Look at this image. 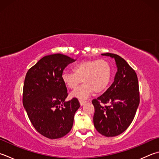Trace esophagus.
<instances>
[{
	"mask_svg": "<svg viewBox=\"0 0 159 159\" xmlns=\"http://www.w3.org/2000/svg\"><path fill=\"white\" fill-rule=\"evenodd\" d=\"M79 102H80V105H81V106H83V105L86 103L87 101H83V100H79Z\"/></svg>",
	"mask_w": 159,
	"mask_h": 159,
	"instance_id": "obj_1",
	"label": "esophagus"
}]
</instances>
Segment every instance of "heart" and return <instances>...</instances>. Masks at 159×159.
<instances>
[{"label":"heart","mask_w":159,"mask_h":159,"mask_svg":"<svg viewBox=\"0 0 159 159\" xmlns=\"http://www.w3.org/2000/svg\"><path fill=\"white\" fill-rule=\"evenodd\" d=\"M111 77V67L104 59L85 60L74 65L73 72L63 71L62 80L67 88L74 89L82 82L71 96L85 99L93 92L101 93L107 88Z\"/></svg>","instance_id":"heart-1"}]
</instances>
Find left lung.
I'll list each match as a JSON object with an SVG mask.
<instances>
[{
	"label": "left lung",
	"mask_w": 159,
	"mask_h": 159,
	"mask_svg": "<svg viewBox=\"0 0 159 159\" xmlns=\"http://www.w3.org/2000/svg\"><path fill=\"white\" fill-rule=\"evenodd\" d=\"M101 55L114 58L117 72L107 91L92 101L93 120L99 133L112 137L125 131L135 116L140 102L139 82L135 71L123 58L111 53Z\"/></svg>",
	"instance_id": "1"
}]
</instances>
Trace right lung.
Returning a JSON list of instances; mask_svg holds the SVG:
<instances>
[{
	"label": "right lung",
	"mask_w": 159,
	"mask_h": 159,
	"mask_svg": "<svg viewBox=\"0 0 159 159\" xmlns=\"http://www.w3.org/2000/svg\"><path fill=\"white\" fill-rule=\"evenodd\" d=\"M75 61L61 54L45 56L28 70L25 79L24 108L36 131L48 139L66 135L80 107L76 98L65 101L67 90L61 78L65 68Z\"/></svg>",
	"instance_id": "obj_1"
}]
</instances>
